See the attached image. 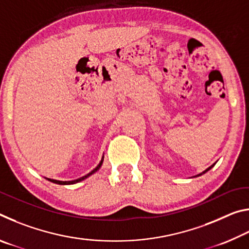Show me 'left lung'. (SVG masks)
<instances>
[{
  "label": "left lung",
  "instance_id": "1",
  "mask_svg": "<svg viewBox=\"0 0 249 249\" xmlns=\"http://www.w3.org/2000/svg\"><path fill=\"white\" fill-rule=\"evenodd\" d=\"M213 166H214V165H213ZM213 166H211V167H209V168H208V169H206L205 171H203V174H205V172H206V171H209V170L211 169V168H212ZM201 175H202V174H200V175H197V176H201Z\"/></svg>",
  "mask_w": 249,
  "mask_h": 249
}]
</instances>
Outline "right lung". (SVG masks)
Listing matches in <instances>:
<instances>
[{
    "instance_id": "add662e5",
    "label": "right lung",
    "mask_w": 249,
    "mask_h": 249,
    "mask_svg": "<svg viewBox=\"0 0 249 249\" xmlns=\"http://www.w3.org/2000/svg\"><path fill=\"white\" fill-rule=\"evenodd\" d=\"M102 162H103V158H102V160H101V162L99 163V165L95 167V169L92 170L90 174H88L87 176H84V177H81V178H79L77 180H72V181H59V180H53V179H48V180L52 181V182H53V183H57V184H73V183H77V182H80V181H82L86 178H88V177L91 176L92 174H94L95 171H98L100 169V167L102 166Z\"/></svg>"
}]
</instances>
